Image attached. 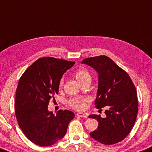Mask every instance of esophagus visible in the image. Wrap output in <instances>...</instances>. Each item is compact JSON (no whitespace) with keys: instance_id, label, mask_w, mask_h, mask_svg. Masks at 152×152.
<instances>
[{"instance_id":"34e87169","label":"esophagus","mask_w":152,"mask_h":152,"mask_svg":"<svg viewBox=\"0 0 152 152\" xmlns=\"http://www.w3.org/2000/svg\"><path fill=\"white\" fill-rule=\"evenodd\" d=\"M76 115L78 117H81V118H86L88 117L86 114H83V113H78V114H76Z\"/></svg>"}]
</instances>
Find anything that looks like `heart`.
I'll return each instance as SVG.
<instances>
[{
  "mask_svg": "<svg viewBox=\"0 0 152 152\" xmlns=\"http://www.w3.org/2000/svg\"><path fill=\"white\" fill-rule=\"evenodd\" d=\"M74 76L78 82L81 85L86 82H91V75L89 72L85 68H80L74 72ZM64 84V80L62 78L59 81V87H62ZM88 102V100L85 98L82 97H75L71 98L68 102V104L72 107L73 109L78 110V111H82L85 109L86 103Z\"/></svg>",
  "mask_w": 152,
  "mask_h": 152,
  "instance_id": "obj_1",
  "label": "heart"
}]
</instances>
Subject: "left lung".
I'll return each mask as SVG.
<instances>
[{"instance_id":"left-lung-1","label":"left lung","mask_w":152,"mask_h":152,"mask_svg":"<svg viewBox=\"0 0 152 152\" xmlns=\"http://www.w3.org/2000/svg\"><path fill=\"white\" fill-rule=\"evenodd\" d=\"M82 64L94 68L98 73V90L95 100L97 109L106 107V118L92 114L98 128L90 133L98 142L117 143L130 133L138 112L136 87L126 72L105 55L85 58Z\"/></svg>"}]
</instances>
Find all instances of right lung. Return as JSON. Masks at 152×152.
<instances>
[{
    "instance_id": "1",
    "label": "right lung",
    "mask_w": 152,
    "mask_h": 152,
    "mask_svg": "<svg viewBox=\"0 0 152 152\" xmlns=\"http://www.w3.org/2000/svg\"><path fill=\"white\" fill-rule=\"evenodd\" d=\"M75 64L63 59L43 57L26 69L18 81L15 102L16 120L30 141L49 146L62 139L74 118L69 110L56 115L48 110L49 102L58 94L59 81Z\"/></svg>"
}]
</instances>
